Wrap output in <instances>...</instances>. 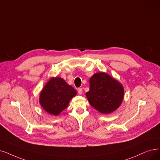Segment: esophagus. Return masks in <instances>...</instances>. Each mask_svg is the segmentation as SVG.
Returning <instances> with one entry per match:
<instances>
[{"mask_svg": "<svg viewBox=\"0 0 160 160\" xmlns=\"http://www.w3.org/2000/svg\"><path fill=\"white\" fill-rule=\"evenodd\" d=\"M82 88H78V94L79 95L82 94Z\"/></svg>", "mask_w": 160, "mask_h": 160, "instance_id": "esophagus-1", "label": "esophagus"}]
</instances>
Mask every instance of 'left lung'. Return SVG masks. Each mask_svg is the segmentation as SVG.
Instances as JSON below:
<instances>
[{"label":"left lung","instance_id":"1","mask_svg":"<svg viewBox=\"0 0 160 160\" xmlns=\"http://www.w3.org/2000/svg\"><path fill=\"white\" fill-rule=\"evenodd\" d=\"M86 97L90 104L102 113H110L120 106L124 89L119 82L104 72L94 74L89 80Z\"/></svg>","mask_w":160,"mask_h":160}]
</instances>
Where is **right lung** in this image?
Listing matches in <instances>:
<instances>
[{
    "instance_id": "right-lung-1",
    "label": "right lung",
    "mask_w": 160,
    "mask_h": 160,
    "mask_svg": "<svg viewBox=\"0 0 160 160\" xmlns=\"http://www.w3.org/2000/svg\"><path fill=\"white\" fill-rule=\"evenodd\" d=\"M76 94L75 89L63 79L52 78L41 91L39 102L47 112L58 116L67 108L69 101Z\"/></svg>"
}]
</instances>
